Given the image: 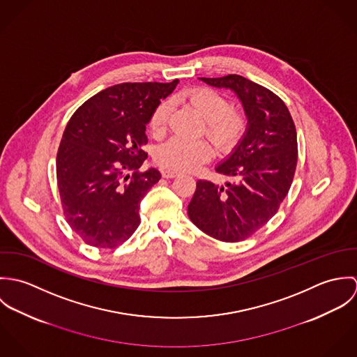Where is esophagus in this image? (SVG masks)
I'll use <instances>...</instances> for the list:
<instances>
[{
  "label": "esophagus",
  "mask_w": 357,
  "mask_h": 357,
  "mask_svg": "<svg viewBox=\"0 0 357 357\" xmlns=\"http://www.w3.org/2000/svg\"><path fill=\"white\" fill-rule=\"evenodd\" d=\"M162 176H163L165 178H173V177L178 176V173H177L176 170H172V169H163V170H162Z\"/></svg>",
  "instance_id": "esophagus-1"
}]
</instances>
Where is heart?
<instances>
[{
  "mask_svg": "<svg viewBox=\"0 0 357 357\" xmlns=\"http://www.w3.org/2000/svg\"><path fill=\"white\" fill-rule=\"evenodd\" d=\"M185 99L206 121V133L217 146L227 149L241 139L246 121L241 112L229 108V102L224 96L207 88H198L190 91ZM170 112L172 102L169 100L158 104L150 121L153 135L159 136L166 130ZM211 156L213 149L207 142H191L181 137L170 139L159 146L155 153L156 160L162 166L183 172L197 169Z\"/></svg>",
  "mask_w": 357,
  "mask_h": 357,
  "instance_id": "obj_1",
  "label": "heart"
}]
</instances>
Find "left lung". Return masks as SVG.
<instances>
[{
    "mask_svg": "<svg viewBox=\"0 0 357 357\" xmlns=\"http://www.w3.org/2000/svg\"><path fill=\"white\" fill-rule=\"evenodd\" d=\"M199 81L229 89L242 104L248 125L215 166L229 180H199L188 217L214 239L239 242L264 227L286 198L297 166V132L286 104L266 88L236 74Z\"/></svg>",
    "mask_w": 357,
    "mask_h": 357,
    "instance_id": "left-lung-1",
    "label": "left lung"
}]
</instances>
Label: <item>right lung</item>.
Instances as JSON below:
<instances>
[{"label":"right lung","instance_id":"right-lung-1","mask_svg":"<svg viewBox=\"0 0 357 357\" xmlns=\"http://www.w3.org/2000/svg\"><path fill=\"white\" fill-rule=\"evenodd\" d=\"M177 84L109 86L68 121L56 158L57 187L66 220L85 243L112 249L137 229L140 202L160 178L155 167L137 172L147 158V125Z\"/></svg>","mask_w":357,"mask_h":357}]
</instances>
